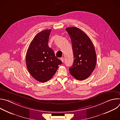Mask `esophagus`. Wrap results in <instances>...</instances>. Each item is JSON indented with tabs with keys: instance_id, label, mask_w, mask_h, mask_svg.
Segmentation results:
<instances>
[{
	"instance_id": "obj_1",
	"label": "esophagus",
	"mask_w": 120,
	"mask_h": 120,
	"mask_svg": "<svg viewBox=\"0 0 120 120\" xmlns=\"http://www.w3.org/2000/svg\"><path fill=\"white\" fill-rule=\"evenodd\" d=\"M61 60L62 61V62H63V63H64V58L63 57H61Z\"/></svg>"
}]
</instances>
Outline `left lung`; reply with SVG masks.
Masks as SVG:
<instances>
[{"mask_svg": "<svg viewBox=\"0 0 120 120\" xmlns=\"http://www.w3.org/2000/svg\"><path fill=\"white\" fill-rule=\"evenodd\" d=\"M66 30L71 39L74 58L69 72L76 79L83 80L91 75L96 65L97 58L94 45L81 29L71 27Z\"/></svg>", "mask_w": 120, "mask_h": 120, "instance_id": "8db88e82", "label": "left lung"}]
</instances>
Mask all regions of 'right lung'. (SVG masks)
I'll use <instances>...</instances> for the list:
<instances>
[{
	"mask_svg": "<svg viewBox=\"0 0 120 120\" xmlns=\"http://www.w3.org/2000/svg\"><path fill=\"white\" fill-rule=\"evenodd\" d=\"M51 29L44 30L35 37L27 49L26 61L28 72L36 80L45 82L56 72L62 62L55 56L48 45Z\"/></svg>",
	"mask_w": 120,
	"mask_h": 120,
	"instance_id": "obj_1",
	"label": "right lung"
}]
</instances>
